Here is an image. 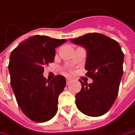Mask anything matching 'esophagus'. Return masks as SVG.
I'll return each instance as SVG.
<instances>
[{"mask_svg": "<svg viewBox=\"0 0 135 135\" xmlns=\"http://www.w3.org/2000/svg\"><path fill=\"white\" fill-rule=\"evenodd\" d=\"M71 81H72V79H69V78H67V79H66V82H67V83H69Z\"/></svg>", "mask_w": 135, "mask_h": 135, "instance_id": "1", "label": "esophagus"}]
</instances>
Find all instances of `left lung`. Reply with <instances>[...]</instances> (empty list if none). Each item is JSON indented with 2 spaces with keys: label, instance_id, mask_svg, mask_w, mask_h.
Here are the masks:
<instances>
[{
  "label": "left lung",
  "instance_id": "1",
  "mask_svg": "<svg viewBox=\"0 0 135 135\" xmlns=\"http://www.w3.org/2000/svg\"><path fill=\"white\" fill-rule=\"evenodd\" d=\"M70 41L87 50L86 76L93 79L91 84L79 81L81 89L75 95L76 107L87 115H103L111 108L118 95L124 54L116 41L100 33H88Z\"/></svg>",
  "mask_w": 135,
  "mask_h": 135
}]
</instances>
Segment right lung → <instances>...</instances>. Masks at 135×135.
Here are the masks:
<instances>
[{
    "mask_svg": "<svg viewBox=\"0 0 135 135\" xmlns=\"http://www.w3.org/2000/svg\"><path fill=\"white\" fill-rule=\"evenodd\" d=\"M66 39L34 35L22 41L10 54V85L17 103L31 120L44 122L57 113L58 97L66 81L62 75L51 81L43 76L44 66L53 62L55 48Z\"/></svg>",
    "mask_w": 135,
    "mask_h": 135,
    "instance_id": "add662e5",
    "label": "right lung"
}]
</instances>
